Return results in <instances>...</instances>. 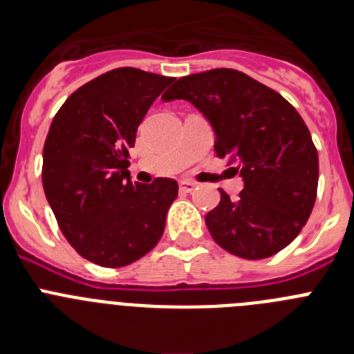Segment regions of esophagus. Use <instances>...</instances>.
Listing matches in <instances>:
<instances>
[{"label": "esophagus", "instance_id": "1", "mask_svg": "<svg viewBox=\"0 0 354 354\" xmlns=\"http://www.w3.org/2000/svg\"><path fill=\"white\" fill-rule=\"evenodd\" d=\"M195 187H196V184L192 183V180H183V183L179 184V189L183 193H192Z\"/></svg>", "mask_w": 354, "mask_h": 354}]
</instances>
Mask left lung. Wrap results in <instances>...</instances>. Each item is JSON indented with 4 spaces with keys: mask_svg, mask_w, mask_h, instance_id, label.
Returning <instances> with one entry per match:
<instances>
[{
    "mask_svg": "<svg viewBox=\"0 0 354 354\" xmlns=\"http://www.w3.org/2000/svg\"><path fill=\"white\" fill-rule=\"evenodd\" d=\"M184 99L207 118L218 158L236 165L245 187L205 216L212 239L237 257L259 261L301 232L315 204L319 158L292 104L234 68L180 77L162 101Z\"/></svg>",
    "mask_w": 354,
    "mask_h": 354,
    "instance_id": "obj_1",
    "label": "left lung"
}]
</instances>
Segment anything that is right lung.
Instances as JSON below:
<instances>
[{
  "instance_id": "right-lung-1",
  "label": "right lung",
  "mask_w": 354,
  "mask_h": 354,
  "mask_svg": "<svg viewBox=\"0 0 354 354\" xmlns=\"http://www.w3.org/2000/svg\"><path fill=\"white\" fill-rule=\"evenodd\" d=\"M174 77L120 67L68 97L44 143V193L81 257L122 268L158 245L179 186L131 180L129 149L152 102Z\"/></svg>"
}]
</instances>
